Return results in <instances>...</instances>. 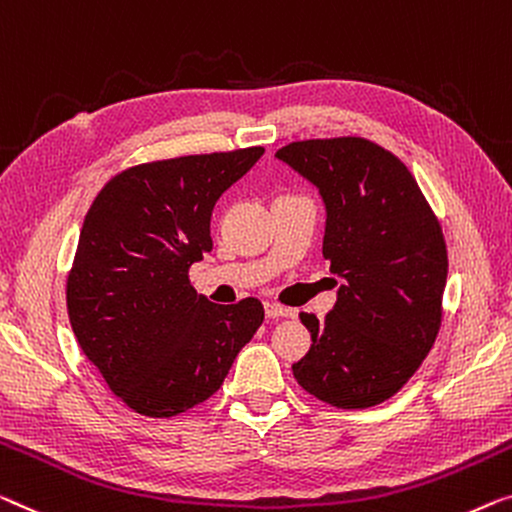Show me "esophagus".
Here are the masks:
<instances>
[{
	"label": "esophagus",
	"mask_w": 512,
	"mask_h": 512,
	"mask_svg": "<svg viewBox=\"0 0 512 512\" xmlns=\"http://www.w3.org/2000/svg\"><path fill=\"white\" fill-rule=\"evenodd\" d=\"M264 312H266V317H269V319L294 317V310H292V308H285V305H280V303H271V301H266V303H264Z\"/></svg>",
	"instance_id": "obj_1"
}]
</instances>
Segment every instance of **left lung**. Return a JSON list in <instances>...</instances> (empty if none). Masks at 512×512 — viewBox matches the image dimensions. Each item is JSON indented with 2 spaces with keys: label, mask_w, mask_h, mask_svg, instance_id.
Masks as SVG:
<instances>
[{
  "label": "left lung",
  "mask_w": 512,
  "mask_h": 512,
  "mask_svg": "<svg viewBox=\"0 0 512 512\" xmlns=\"http://www.w3.org/2000/svg\"><path fill=\"white\" fill-rule=\"evenodd\" d=\"M276 158L322 195V253L342 280L324 319L301 312L312 345L294 377L331 407H375L437 340L448 276L441 225L407 165L365 137L292 142Z\"/></svg>",
  "instance_id": "1"
}]
</instances>
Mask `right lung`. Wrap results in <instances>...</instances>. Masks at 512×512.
<instances>
[{
    "mask_svg": "<svg viewBox=\"0 0 512 512\" xmlns=\"http://www.w3.org/2000/svg\"><path fill=\"white\" fill-rule=\"evenodd\" d=\"M262 147L142 163L112 177L91 204L66 280L78 345L117 398L170 418L209 400L264 308L197 294L188 269L211 253V211Z\"/></svg>",
    "mask_w": 512,
    "mask_h": 512,
    "instance_id": "right-lung-1",
    "label": "right lung"
}]
</instances>
